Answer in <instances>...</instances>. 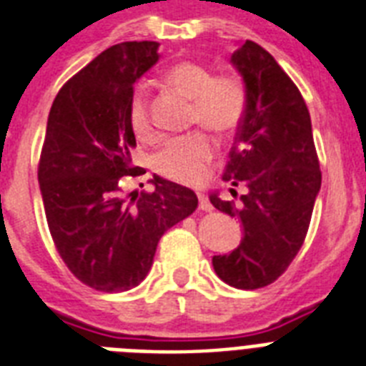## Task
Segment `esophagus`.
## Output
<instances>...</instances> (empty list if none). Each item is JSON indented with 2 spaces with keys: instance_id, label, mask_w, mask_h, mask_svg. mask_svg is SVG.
<instances>
[{
  "instance_id": "esophagus-1",
  "label": "esophagus",
  "mask_w": 366,
  "mask_h": 366,
  "mask_svg": "<svg viewBox=\"0 0 366 366\" xmlns=\"http://www.w3.org/2000/svg\"><path fill=\"white\" fill-rule=\"evenodd\" d=\"M197 197H199V209L204 210V212H210V210H212V204L209 203V199L204 197L203 193H197Z\"/></svg>"
}]
</instances>
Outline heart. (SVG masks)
<instances>
[{"instance_id": "obj_1", "label": "heart", "mask_w": 366, "mask_h": 366, "mask_svg": "<svg viewBox=\"0 0 366 366\" xmlns=\"http://www.w3.org/2000/svg\"><path fill=\"white\" fill-rule=\"evenodd\" d=\"M169 84L193 99V122L203 124L218 135H231L240 127L248 111V92L237 76H214L212 71L197 61L182 59L165 73ZM129 124L139 139L152 137L144 88L139 86L129 101ZM216 154L212 137L204 132L177 137L156 156V171L180 184H197Z\"/></svg>"}]
</instances>
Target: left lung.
I'll list each match as a JSON object with an SVG mask.
<instances>
[{"instance_id": "left-lung-1", "label": "left lung", "mask_w": 366, "mask_h": 366, "mask_svg": "<svg viewBox=\"0 0 366 366\" xmlns=\"http://www.w3.org/2000/svg\"><path fill=\"white\" fill-rule=\"evenodd\" d=\"M231 64L248 92V111L240 124L224 180L246 186L240 203H210L234 216L242 240L231 254L214 255L216 274L239 290L265 287L290 267L301 250L322 173L312 122L301 92L278 61L254 41L234 50ZM231 193H237L231 188Z\"/></svg>"}]
</instances>
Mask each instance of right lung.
Segmentation results:
<instances>
[{
  "label": "right lung",
  "mask_w": 366,
  "mask_h": 366,
  "mask_svg": "<svg viewBox=\"0 0 366 366\" xmlns=\"http://www.w3.org/2000/svg\"><path fill=\"white\" fill-rule=\"evenodd\" d=\"M156 41L103 50L58 92L39 162V189L58 254L82 284L127 291L147 278L162 234L197 209L186 186L154 174L152 192L124 193L135 133L133 86L159 59Z\"/></svg>",
  "instance_id": "obj_1"
}]
</instances>
